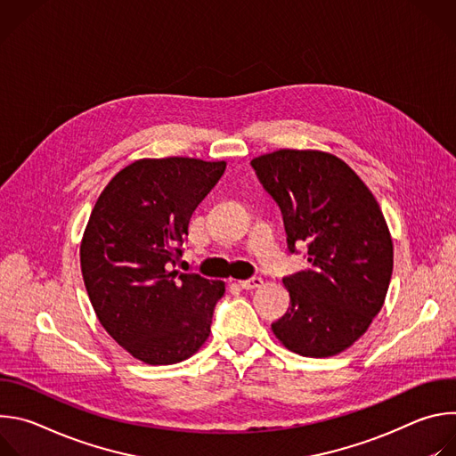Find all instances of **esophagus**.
<instances>
[{
    "label": "esophagus",
    "instance_id": "obj_1",
    "mask_svg": "<svg viewBox=\"0 0 456 456\" xmlns=\"http://www.w3.org/2000/svg\"><path fill=\"white\" fill-rule=\"evenodd\" d=\"M262 285H264L262 278H248V280L240 281V287L245 289V290H254V289H259Z\"/></svg>",
    "mask_w": 456,
    "mask_h": 456
}]
</instances>
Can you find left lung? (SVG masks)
Masks as SVG:
<instances>
[{"mask_svg": "<svg viewBox=\"0 0 456 456\" xmlns=\"http://www.w3.org/2000/svg\"><path fill=\"white\" fill-rule=\"evenodd\" d=\"M281 209L289 250L306 243L310 269L283 278L287 314L273 322L280 343L305 357L350 348L384 305L394 241L366 183L336 155L280 150L250 160Z\"/></svg>", "mask_w": 456, "mask_h": 456, "instance_id": "1", "label": "left lung"}]
</instances>
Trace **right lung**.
<instances>
[{"mask_svg": "<svg viewBox=\"0 0 456 456\" xmlns=\"http://www.w3.org/2000/svg\"><path fill=\"white\" fill-rule=\"evenodd\" d=\"M225 162L141 159L101 192L81 241V271L104 330L146 364H175L211 334L224 281L173 271L192 211Z\"/></svg>", "mask_w": 456, "mask_h": 456, "instance_id": "add662e5", "label": "right lung"}]
</instances>
